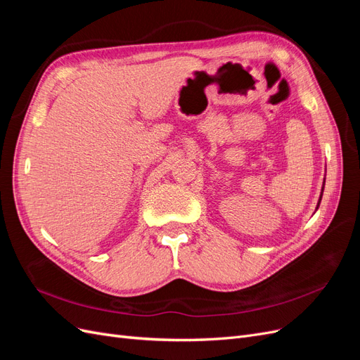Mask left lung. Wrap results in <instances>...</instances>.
Here are the masks:
<instances>
[{"label": "left lung", "instance_id": "left-lung-1", "mask_svg": "<svg viewBox=\"0 0 360 360\" xmlns=\"http://www.w3.org/2000/svg\"><path fill=\"white\" fill-rule=\"evenodd\" d=\"M321 195H323V191H321ZM320 201H321V197H320ZM320 201H319V205H320ZM319 205H317V209H319Z\"/></svg>", "mask_w": 360, "mask_h": 360}]
</instances>
